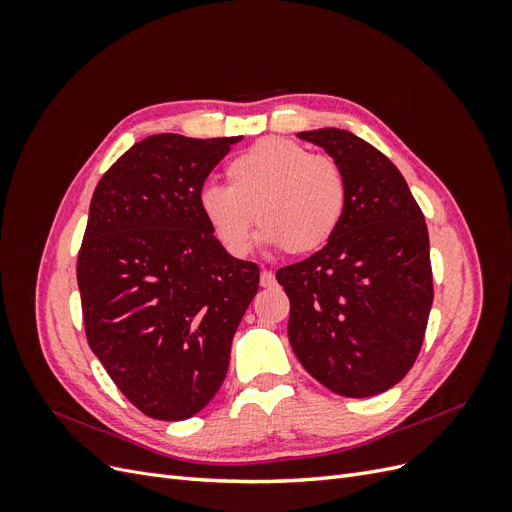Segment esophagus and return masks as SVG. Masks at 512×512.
Returning a JSON list of instances; mask_svg holds the SVG:
<instances>
[{
    "label": "esophagus",
    "mask_w": 512,
    "mask_h": 512,
    "mask_svg": "<svg viewBox=\"0 0 512 512\" xmlns=\"http://www.w3.org/2000/svg\"><path fill=\"white\" fill-rule=\"evenodd\" d=\"M260 286L262 288H273L275 286V275L271 271H267V269L262 271L260 273Z\"/></svg>",
    "instance_id": "1"
}]
</instances>
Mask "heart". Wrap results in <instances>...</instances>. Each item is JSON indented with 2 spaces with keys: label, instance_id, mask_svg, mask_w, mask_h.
Wrapping results in <instances>:
<instances>
[{
  "label": "heart",
  "instance_id": "1",
  "mask_svg": "<svg viewBox=\"0 0 512 512\" xmlns=\"http://www.w3.org/2000/svg\"><path fill=\"white\" fill-rule=\"evenodd\" d=\"M228 188L209 185L198 196L213 237L232 256L250 254L254 220L271 245L309 254L327 245L346 209L344 170L288 138H265L232 158ZM257 218L254 219L253 215Z\"/></svg>",
  "mask_w": 512,
  "mask_h": 512
}]
</instances>
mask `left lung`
<instances>
[{"label":"left lung","mask_w":512,"mask_h":512,"mask_svg":"<svg viewBox=\"0 0 512 512\" xmlns=\"http://www.w3.org/2000/svg\"><path fill=\"white\" fill-rule=\"evenodd\" d=\"M299 138L342 166L346 209L320 252L277 269L290 299L288 339L301 365L344 397L389 391L421 352L433 275L425 215L397 166L352 132Z\"/></svg>","instance_id":"obj_1"}]
</instances>
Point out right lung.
Here are the masks:
<instances>
[{"instance_id": "right-lung-1", "label": "right lung", "mask_w": 512, "mask_h": 512, "mask_svg": "<svg viewBox=\"0 0 512 512\" xmlns=\"http://www.w3.org/2000/svg\"><path fill=\"white\" fill-rule=\"evenodd\" d=\"M241 136L153 134L106 170L76 262L89 348L143 414L183 421L222 386L258 292L256 262L213 237L198 196Z\"/></svg>"}]
</instances>
